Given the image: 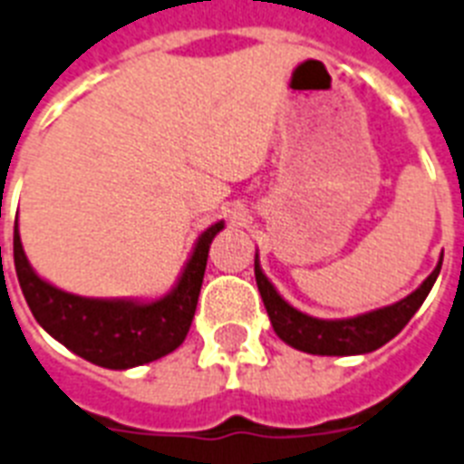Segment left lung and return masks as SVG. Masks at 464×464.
Segmentation results:
<instances>
[{"mask_svg": "<svg viewBox=\"0 0 464 464\" xmlns=\"http://www.w3.org/2000/svg\"><path fill=\"white\" fill-rule=\"evenodd\" d=\"M439 270H441V263L424 279L422 286L415 289L411 296H405L403 301L389 308L372 310L367 315L351 317V320H317V317L298 313L275 292V286L267 282L258 267V260H256V285H258L273 329L282 342L313 355H358L377 351L411 323V317L431 292Z\"/></svg>", "mask_w": 464, "mask_h": 464, "instance_id": "obj_1", "label": "left lung"}]
</instances>
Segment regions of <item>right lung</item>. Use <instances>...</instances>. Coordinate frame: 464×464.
Returning <instances> with one entry per match:
<instances>
[{
    "label": "right lung",
    "instance_id": "right-lung-1",
    "mask_svg": "<svg viewBox=\"0 0 464 464\" xmlns=\"http://www.w3.org/2000/svg\"><path fill=\"white\" fill-rule=\"evenodd\" d=\"M220 229L223 223L213 225L198 237L178 286L154 304L94 301L59 292L33 273L23 254L18 227H14V263L34 320L56 342L94 365L128 370L159 361L185 342L197 313L210 241Z\"/></svg>",
    "mask_w": 464,
    "mask_h": 464
}]
</instances>
